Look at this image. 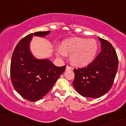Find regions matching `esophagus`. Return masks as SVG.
Instances as JSON below:
<instances>
[{
    "mask_svg": "<svg viewBox=\"0 0 126 126\" xmlns=\"http://www.w3.org/2000/svg\"><path fill=\"white\" fill-rule=\"evenodd\" d=\"M73 69V68L71 66H69V65H67V67H66V70H72Z\"/></svg>",
    "mask_w": 126,
    "mask_h": 126,
    "instance_id": "esophagus-1",
    "label": "esophagus"
}]
</instances>
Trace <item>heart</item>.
Masks as SVG:
<instances>
[{"mask_svg":"<svg viewBox=\"0 0 126 126\" xmlns=\"http://www.w3.org/2000/svg\"><path fill=\"white\" fill-rule=\"evenodd\" d=\"M98 44L94 39L72 38L64 40L56 48L57 55L65 57L70 54V61L75 66L83 67L90 64L97 52Z\"/></svg>","mask_w":126,"mask_h":126,"instance_id":"b5f03b06","label":"heart"}]
</instances>
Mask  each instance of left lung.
<instances>
[{"label":"left lung","mask_w":126,"mask_h":126,"mask_svg":"<svg viewBox=\"0 0 126 126\" xmlns=\"http://www.w3.org/2000/svg\"><path fill=\"white\" fill-rule=\"evenodd\" d=\"M101 51L84 68L74 69L73 84L77 92L85 97L98 98L107 94L112 86L118 71V59L109 41L99 38Z\"/></svg>","instance_id":"8db88e82"}]
</instances>
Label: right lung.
<instances>
[{"instance_id": "right-lung-1", "label": "right lung", "mask_w": 126, "mask_h": 126, "mask_svg": "<svg viewBox=\"0 0 126 126\" xmlns=\"http://www.w3.org/2000/svg\"><path fill=\"white\" fill-rule=\"evenodd\" d=\"M50 31L28 34L18 42L13 52L10 64V78L13 86L23 98L37 101L49 92L66 65L57 67L48 59H38L32 55L29 44L32 36L44 37Z\"/></svg>"}]
</instances>
